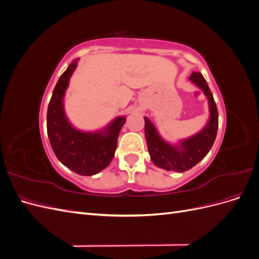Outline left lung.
<instances>
[{"instance_id": "obj_1", "label": "left lung", "mask_w": 259, "mask_h": 259, "mask_svg": "<svg viewBox=\"0 0 259 259\" xmlns=\"http://www.w3.org/2000/svg\"><path fill=\"white\" fill-rule=\"evenodd\" d=\"M190 80L201 88L208 98L210 117L204 130L183 140L179 147H174L164 142L154 125L148 117H145V135L149 154L156 166L167 170L185 171L193 167L208 153L217 135L218 111L213 94L201 73L192 72Z\"/></svg>"}]
</instances>
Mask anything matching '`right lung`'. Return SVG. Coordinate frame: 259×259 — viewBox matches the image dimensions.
<instances>
[{
  "instance_id": "1",
  "label": "right lung",
  "mask_w": 259,
  "mask_h": 259,
  "mask_svg": "<svg viewBox=\"0 0 259 259\" xmlns=\"http://www.w3.org/2000/svg\"><path fill=\"white\" fill-rule=\"evenodd\" d=\"M77 59L69 65L53 91L48 109V134L57 159L76 174L91 176L106 168L114 156L120 131L126 117L120 116L98 133H83L71 126L64 112V98Z\"/></svg>"
}]
</instances>
